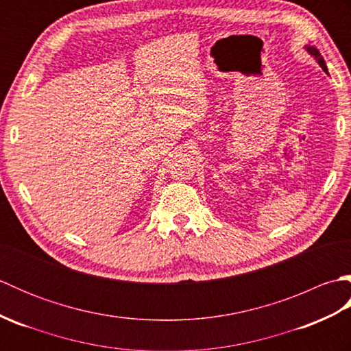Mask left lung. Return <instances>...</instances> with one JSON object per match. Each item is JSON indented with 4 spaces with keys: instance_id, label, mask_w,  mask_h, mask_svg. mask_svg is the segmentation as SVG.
<instances>
[{
    "instance_id": "8db88e82",
    "label": "left lung",
    "mask_w": 351,
    "mask_h": 351,
    "mask_svg": "<svg viewBox=\"0 0 351 351\" xmlns=\"http://www.w3.org/2000/svg\"><path fill=\"white\" fill-rule=\"evenodd\" d=\"M306 49L309 51V54L315 58V60L318 62V64L322 66L323 68V71L324 72H327V66H326V62H324V58L322 57V54H319V51L317 49V48H314V47H306Z\"/></svg>"
}]
</instances>
